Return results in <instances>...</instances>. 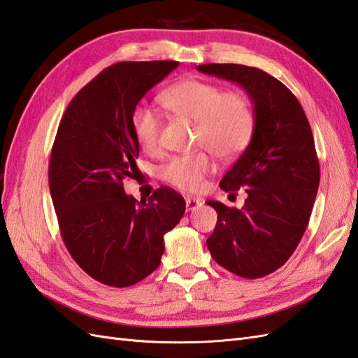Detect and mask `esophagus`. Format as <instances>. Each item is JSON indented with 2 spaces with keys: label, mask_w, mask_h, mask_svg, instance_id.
<instances>
[{
  "label": "esophagus",
  "mask_w": 358,
  "mask_h": 358,
  "mask_svg": "<svg viewBox=\"0 0 358 358\" xmlns=\"http://www.w3.org/2000/svg\"><path fill=\"white\" fill-rule=\"evenodd\" d=\"M201 206H203V201H201V199L192 198V196L186 198V210H187V212H195V210Z\"/></svg>",
  "instance_id": "obj_1"
}]
</instances>
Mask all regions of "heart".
<instances>
[{"mask_svg": "<svg viewBox=\"0 0 358 358\" xmlns=\"http://www.w3.org/2000/svg\"><path fill=\"white\" fill-rule=\"evenodd\" d=\"M162 106L171 113L196 122V143L219 159H234L252 139L255 117L250 101L237 92L198 78H186L160 95ZM160 119L152 110L137 107L131 116L133 136L146 154L160 150ZM213 163L204 151L172 157L162 169V177L181 190L201 187Z\"/></svg>", "mask_w": 358, "mask_h": 358, "instance_id": "1", "label": "heart"}]
</instances>
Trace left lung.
<instances>
[{"label": "left lung", "mask_w": 358, "mask_h": 358, "mask_svg": "<svg viewBox=\"0 0 358 358\" xmlns=\"http://www.w3.org/2000/svg\"><path fill=\"white\" fill-rule=\"evenodd\" d=\"M196 69L239 85L255 117L248 148L219 182L231 194L245 189L248 198L241 210L208 201L217 222L207 248L239 277H266L290 259L308 225L319 187L313 133L296 96L268 72L233 63Z\"/></svg>", "instance_id": "8db88e82"}]
</instances>
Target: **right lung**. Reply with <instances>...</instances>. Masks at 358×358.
I'll return each instance as SVG.
<instances>
[{
  "mask_svg": "<svg viewBox=\"0 0 358 358\" xmlns=\"http://www.w3.org/2000/svg\"><path fill=\"white\" fill-rule=\"evenodd\" d=\"M178 65L108 66L74 96L59 125L48 180L62 239L78 266L106 286H133L157 269L163 236L185 215V198L176 190L163 186L137 201L122 182L139 172L136 106Z\"/></svg>",
  "mask_w": 358,
  "mask_h": 358,
  "instance_id": "1",
  "label": "right lung"
}]
</instances>
